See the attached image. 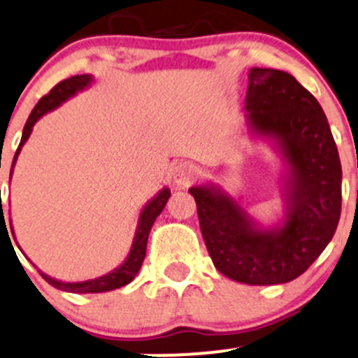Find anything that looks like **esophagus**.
Listing matches in <instances>:
<instances>
[{"label":"esophagus","mask_w":358,"mask_h":358,"mask_svg":"<svg viewBox=\"0 0 358 358\" xmlns=\"http://www.w3.org/2000/svg\"><path fill=\"white\" fill-rule=\"evenodd\" d=\"M198 179V169L189 162H180L172 169V180L176 186L187 187L193 180Z\"/></svg>","instance_id":"esophagus-1"}]
</instances>
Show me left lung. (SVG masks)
<instances>
[{"label": "left lung", "instance_id": "8db88e82", "mask_svg": "<svg viewBox=\"0 0 358 358\" xmlns=\"http://www.w3.org/2000/svg\"><path fill=\"white\" fill-rule=\"evenodd\" d=\"M246 127L281 158L285 217L262 224L215 184L189 187L210 259L243 285H285L303 274L333 239L341 213V164L319 101L288 72L253 67Z\"/></svg>", "mask_w": 358, "mask_h": 358}]
</instances>
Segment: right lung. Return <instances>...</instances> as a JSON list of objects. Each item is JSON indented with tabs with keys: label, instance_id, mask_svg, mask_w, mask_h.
<instances>
[{
	"label": "right lung",
	"instance_id": "obj_1",
	"mask_svg": "<svg viewBox=\"0 0 358 358\" xmlns=\"http://www.w3.org/2000/svg\"><path fill=\"white\" fill-rule=\"evenodd\" d=\"M94 83V77L90 76V73H83V76H73L70 79L62 80L60 84L53 87L46 96H43L38 101V105L34 106V110L29 115L27 122H25L24 132H22V139L20 145H18L17 153L13 157V164H12V171H10V179H12L13 174V167L15 162H17L18 155H20L22 146L25 145V141L31 136L32 127L34 124L41 119L43 115H46L48 112H53L55 108H58L60 105H64L65 101H69L70 98L76 96L77 93H83L84 90L91 87V84ZM169 198H171V189L167 186L164 189L158 191L157 194L148 201L145 206H143L141 213H139L138 219V227H136L134 233V239H132L131 250H129V255L125 257V260L119 267L113 268L112 272L105 275H99L96 279H87V281H80V282H65L60 281V279L50 278L48 274H44L43 271H39V274L46 279V282H50L53 288L62 289V291H69V293H105V291H112L117 288H122V286L129 285L132 279L136 278V274L141 268L143 260H145L146 255V243H148V236L150 231H152L153 222L157 220V217L160 215L162 210L165 208L167 205ZM1 203V201H0ZM3 206V205H1ZM5 219L1 212V220ZM10 226H12V220H10ZM12 234H13V227H12ZM15 238V234H13Z\"/></svg>",
	"mask_w": 358,
	"mask_h": 358
}]
</instances>
